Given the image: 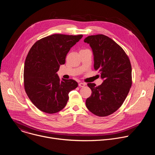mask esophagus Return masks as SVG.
Listing matches in <instances>:
<instances>
[{"instance_id":"34e87169","label":"esophagus","mask_w":155,"mask_h":155,"mask_svg":"<svg viewBox=\"0 0 155 155\" xmlns=\"http://www.w3.org/2000/svg\"><path fill=\"white\" fill-rule=\"evenodd\" d=\"M86 85V84L84 83H80L79 84H78V86H80V87H84V86Z\"/></svg>"}]
</instances>
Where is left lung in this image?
Returning <instances> with one entry per match:
<instances>
[{
	"instance_id": "8db88e82",
	"label": "left lung",
	"mask_w": 155,
	"mask_h": 155,
	"mask_svg": "<svg viewBox=\"0 0 155 155\" xmlns=\"http://www.w3.org/2000/svg\"><path fill=\"white\" fill-rule=\"evenodd\" d=\"M84 41L90 44L94 56V68L103 80L98 86L87 83L92 93L86 100V107L97 116L110 115L121 106L131 87L129 59L123 48L106 35H90Z\"/></svg>"
}]
</instances>
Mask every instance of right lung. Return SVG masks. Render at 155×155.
<instances>
[{"label": "right lung", "instance_id": "right-lung-1", "mask_svg": "<svg viewBox=\"0 0 155 155\" xmlns=\"http://www.w3.org/2000/svg\"><path fill=\"white\" fill-rule=\"evenodd\" d=\"M82 37L51 35L36 41L29 50L25 63V89L41 111L48 114L61 111L67 104L69 93L78 86L74 80H60L56 72L65 64L70 49Z\"/></svg>", "mask_w": 155, "mask_h": 155}]
</instances>
